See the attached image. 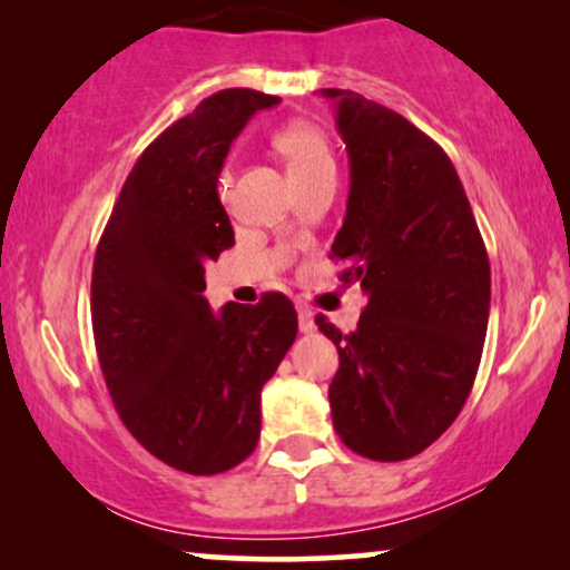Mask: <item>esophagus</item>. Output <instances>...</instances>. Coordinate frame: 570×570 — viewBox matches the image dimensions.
Here are the masks:
<instances>
[{
  "instance_id": "34e87169",
  "label": "esophagus",
  "mask_w": 570,
  "mask_h": 570,
  "mask_svg": "<svg viewBox=\"0 0 570 570\" xmlns=\"http://www.w3.org/2000/svg\"><path fill=\"white\" fill-rule=\"evenodd\" d=\"M297 318H299V332H305V335L316 332V322H313V313L307 311L305 305L297 307Z\"/></svg>"
}]
</instances>
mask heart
I'll use <instances>...</instances> for the list:
<instances>
[{"instance_id":"1","label":"heart","mask_w":570,"mask_h":570,"mask_svg":"<svg viewBox=\"0 0 570 570\" xmlns=\"http://www.w3.org/2000/svg\"><path fill=\"white\" fill-rule=\"evenodd\" d=\"M278 155L284 158L286 168L294 185H303V181L313 179V176L335 171V155H332L330 139L324 136V130L307 120H294L289 126H284L273 136ZM219 198L227 200L230 195V171H222L217 179Z\"/></svg>"}]
</instances>
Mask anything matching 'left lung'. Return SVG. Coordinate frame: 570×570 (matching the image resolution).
Returning <instances> with one entry per match:
<instances>
[{"mask_svg": "<svg viewBox=\"0 0 570 570\" xmlns=\"http://www.w3.org/2000/svg\"><path fill=\"white\" fill-rule=\"evenodd\" d=\"M351 163L332 244L343 284L367 307L337 345L332 423L353 453L404 461L440 440L466 404L490 313V263L453 163L423 130L353 90L324 88Z\"/></svg>", "mask_w": 570, "mask_h": 570, "instance_id": "8db88e82", "label": "left lung"}]
</instances>
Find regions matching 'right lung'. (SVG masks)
Wrapping results in <instances>:
<instances>
[{"mask_svg":"<svg viewBox=\"0 0 570 570\" xmlns=\"http://www.w3.org/2000/svg\"><path fill=\"white\" fill-rule=\"evenodd\" d=\"M276 96L203 98L149 144L96 248L90 313L104 381L144 450L187 474H219L254 453L259 394L297 337L278 292L208 307L206 263L235 244L217 179L235 136Z\"/></svg>","mask_w":570,"mask_h":570,"instance_id":"1","label":"right lung"}]
</instances>
